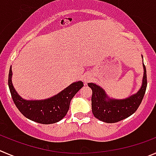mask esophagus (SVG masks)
Segmentation results:
<instances>
[{
  "mask_svg": "<svg viewBox=\"0 0 156 156\" xmlns=\"http://www.w3.org/2000/svg\"><path fill=\"white\" fill-rule=\"evenodd\" d=\"M84 82H85V83H87L88 82H90V80H91V78H90V77H89V76H87V77H85V78H84Z\"/></svg>",
  "mask_w": 156,
  "mask_h": 156,
  "instance_id": "esophagus-1",
  "label": "esophagus"
}]
</instances>
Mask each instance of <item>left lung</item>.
<instances>
[{
  "mask_svg": "<svg viewBox=\"0 0 156 156\" xmlns=\"http://www.w3.org/2000/svg\"><path fill=\"white\" fill-rule=\"evenodd\" d=\"M143 69L142 87L136 94L132 95L126 99H111L108 97L103 88L95 83H88L93 91L92 112L96 119L107 123H114L128 118L137 110L142 103L147 87L146 69L144 64Z\"/></svg>",
  "mask_w": 156,
  "mask_h": 156,
  "instance_id": "8db88e82",
  "label": "left lung"
}]
</instances>
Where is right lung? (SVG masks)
<instances>
[{
    "label": "right lung",
    "instance_id": "1",
    "mask_svg": "<svg viewBox=\"0 0 156 156\" xmlns=\"http://www.w3.org/2000/svg\"><path fill=\"white\" fill-rule=\"evenodd\" d=\"M12 70L10 68L8 86L13 101L26 118L41 124H52L60 121L67 113L71 99L83 87L78 81L70 84L58 94L41 100H26L20 97L12 84Z\"/></svg>",
    "mask_w": 156,
    "mask_h": 156
}]
</instances>
